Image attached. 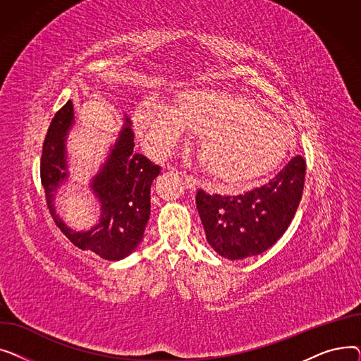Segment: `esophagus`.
<instances>
[{
    "mask_svg": "<svg viewBox=\"0 0 361 361\" xmlns=\"http://www.w3.org/2000/svg\"><path fill=\"white\" fill-rule=\"evenodd\" d=\"M184 181H185V187L188 188V190L190 192H195V190H197L199 188V180H196L195 177H192V176H184Z\"/></svg>",
    "mask_w": 361,
    "mask_h": 361,
    "instance_id": "1",
    "label": "esophagus"
}]
</instances>
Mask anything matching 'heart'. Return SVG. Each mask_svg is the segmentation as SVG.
I'll return each instance as SVG.
<instances>
[{
	"label": "heart",
	"instance_id": "1",
	"mask_svg": "<svg viewBox=\"0 0 361 361\" xmlns=\"http://www.w3.org/2000/svg\"><path fill=\"white\" fill-rule=\"evenodd\" d=\"M136 123L146 143L166 154L184 128L199 136V162L204 173L226 185H243L275 168L288 147L279 121L243 94L196 89L177 98L173 109L147 99Z\"/></svg>",
	"mask_w": 361,
	"mask_h": 361
}]
</instances>
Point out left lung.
I'll return each instance as SVG.
<instances>
[{"label": "left lung", "instance_id": "obj_1", "mask_svg": "<svg viewBox=\"0 0 361 361\" xmlns=\"http://www.w3.org/2000/svg\"><path fill=\"white\" fill-rule=\"evenodd\" d=\"M306 161L297 155L264 185L238 196L196 195L206 240L222 257L245 259L268 250L290 226L305 188Z\"/></svg>", "mask_w": 361, "mask_h": 361}]
</instances>
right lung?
Wrapping results in <instances>:
<instances>
[{
  "mask_svg": "<svg viewBox=\"0 0 361 361\" xmlns=\"http://www.w3.org/2000/svg\"><path fill=\"white\" fill-rule=\"evenodd\" d=\"M120 137L111 147L105 164L90 181L101 204L99 222L87 231H74L55 212L54 196L68 177L66 136L74 124L73 102L56 111L42 146L41 181L52 219L63 234L82 250H90L105 260H121L136 250L143 240L150 216V185L159 173L146 157L133 152L135 135L130 118H124Z\"/></svg>",
  "mask_w": 361,
  "mask_h": 361,
  "instance_id": "1",
  "label": "right lung"
}]
</instances>
